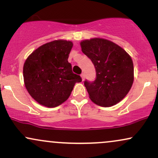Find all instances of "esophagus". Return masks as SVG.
Segmentation results:
<instances>
[{
	"instance_id": "34e87169",
	"label": "esophagus",
	"mask_w": 158,
	"mask_h": 158,
	"mask_svg": "<svg viewBox=\"0 0 158 158\" xmlns=\"http://www.w3.org/2000/svg\"><path fill=\"white\" fill-rule=\"evenodd\" d=\"M81 79H82V81H84L85 80V73H81Z\"/></svg>"
}]
</instances>
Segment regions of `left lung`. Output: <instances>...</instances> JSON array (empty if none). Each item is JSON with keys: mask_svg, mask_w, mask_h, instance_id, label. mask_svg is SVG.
I'll list each match as a JSON object with an SVG mask.
<instances>
[{"mask_svg": "<svg viewBox=\"0 0 158 158\" xmlns=\"http://www.w3.org/2000/svg\"><path fill=\"white\" fill-rule=\"evenodd\" d=\"M81 51L92 61L97 77L92 82L85 81L90 99L102 107L120 102L134 81V64L125 50L109 40L94 38L83 40Z\"/></svg>", "mask_w": 158, "mask_h": 158, "instance_id": "left-lung-1", "label": "left lung"}]
</instances>
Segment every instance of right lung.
Wrapping results in <instances>:
<instances>
[{
  "mask_svg": "<svg viewBox=\"0 0 158 158\" xmlns=\"http://www.w3.org/2000/svg\"><path fill=\"white\" fill-rule=\"evenodd\" d=\"M72 48V41L55 40L40 46L25 61V87L40 105L59 106L68 99L76 83L81 81L68 61Z\"/></svg>",
  "mask_w": 158,
  "mask_h": 158,
  "instance_id": "add662e5",
  "label": "right lung"
}]
</instances>
